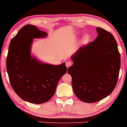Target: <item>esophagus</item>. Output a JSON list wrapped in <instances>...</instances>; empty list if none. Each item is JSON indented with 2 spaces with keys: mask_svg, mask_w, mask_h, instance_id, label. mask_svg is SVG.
<instances>
[{
  "mask_svg": "<svg viewBox=\"0 0 127 127\" xmlns=\"http://www.w3.org/2000/svg\"><path fill=\"white\" fill-rule=\"evenodd\" d=\"M71 65H72V62H70V61L66 62V67H67V68L69 67Z\"/></svg>",
  "mask_w": 127,
  "mask_h": 127,
  "instance_id": "34e87169",
  "label": "esophagus"
}]
</instances>
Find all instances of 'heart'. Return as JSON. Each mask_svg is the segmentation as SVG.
<instances>
[{
  "label": "heart",
  "instance_id": "obj_1",
  "mask_svg": "<svg viewBox=\"0 0 127 127\" xmlns=\"http://www.w3.org/2000/svg\"><path fill=\"white\" fill-rule=\"evenodd\" d=\"M81 32H77V34L79 35ZM90 40H91V37L90 35L88 33H85L81 38L79 42V44L81 46H83V45H86L88 44L90 42Z\"/></svg>",
  "mask_w": 127,
  "mask_h": 127
}]
</instances>
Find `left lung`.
<instances>
[{"label": "left lung", "mask_w": 127, "mask_h": 127, "mask_svg": "<svg viewBox=\"0 0 127 127\" xmlns=\"http://www.w3.org/2000/svg\"><path fill=\"white\" fill-rule=\"evenodd\" d=\"M96 30L97 37L71 56L73 65L67 69L74 93L89 103L98 102L112 93L120 69V56L114 37L100 27Z\"/></svg>", "instance_id": "obj_1"}]
</instances>
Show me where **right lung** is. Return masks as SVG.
Segmentation results:
<instances>
[{"instance_id":"add662e5","label":"right lung","mask_w":127,"mask_h":127,"mask_svg":"<svg viewBox=\"0 0 127 127\" xmlns=\"http://www.w3.org/2000/svg\"><path fill=\"white\" fill-rule=\"evenodd\" d=\"M47 36L46 32L28 24L20 29L9 45L6 67L12 87L23 100L34 104L49 100L67 71L64 62L52 65L31 54L33 39Z\"/></svg>"}]
</instances>
